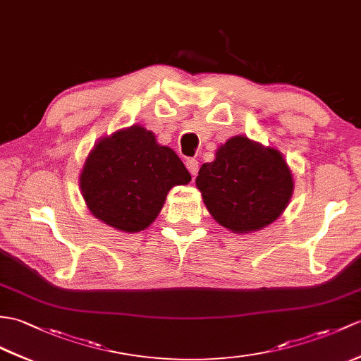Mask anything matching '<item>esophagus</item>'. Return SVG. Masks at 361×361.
<instances>
[{"mask_svg":"<svg viewBox=\"0 0 361 361\" xmlns=\"http://www.w3.org/2000/svg\"><path fill=\"white\" fill-rule=\"evenodd\" d=\"M186 167H188V171L192 175H197V172H198V161L194 160V158H189V160L186 161Z\"/></svg>","mask_w":361,"mask_h":361,"instance_id":"obj_1","label":"esophagus"}]
</instances>
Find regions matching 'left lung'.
I'll list each match as a JSON object with an SVG mask.
<instances>
[{
	"label": "left lung",
	"instance_id": "8db88e82",
	"mask_svg": "<svg viewBox=\"0 0 361 361\" xmlns=\"http://www.w3.org/2000/svg\"><path fill=\"white\" fill-rule=\"evenodd\" d=\"M195 183L214 220L235 233L274 223L294 190L280 150L245 135L232 137L216 149L215 160L200 167Z\"/></svg>",
	"mask_w": 361,
	"mask_h": 361
}]
</instances>
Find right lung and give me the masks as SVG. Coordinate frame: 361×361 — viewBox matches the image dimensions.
I'll use <instances>...</instances> for the list:
<instances>
[{"label": "right lung", "mask_w": 361, "mask_h": 361, "mask_svg": "<svg viewBox=\"0 0 361 361\" xmlns=\"http://www.w3.org/2000/svg\"><path fill=\"white\" fill-rule=\"evenodd\" d=\"M189 181L178 155L135 124L97 142L82 166L80 189L95 219L140 232L160 214L167 192Z\"/></svg>", "instance_id": "right-lung-1"}]
</instances>
